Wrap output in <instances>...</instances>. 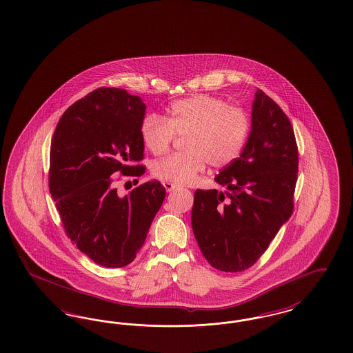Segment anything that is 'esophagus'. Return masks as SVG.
Listing matches in <instances>:
<instances>
[{
	"instance_id": "obj_1",
	"label": "esophagus",
	"mask_w": 353,
	"mask_h": 353,
	"mask_svg": "<svg viewBox=\"0 0 353 353\" xmlns=\"http://www.w3.org/2000/svg\"><path fill=\"white\" fill-rule=\"evenodd\" d=\"M163 185H164V188H165V190H167L168 193H170V192H173L174 189H177V186H176V185H173V183H163Z\"/></svg>"
}]
</instances>
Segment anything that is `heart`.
<instances>
[{"label":"heart","instance_id":"heart-1","mask_svg":"<svg viewBox=\"0 0 353 353\" xmlns=\"http://www.w3.org/2000/svg\"><path fill=\"white\" fill-rule=\"evenodd\" d=\"M251 132V118L240 108L210 96H194L170 103L165 118L148 115L141 125V141L154 155L170 150L176 137H185L183 154L156 161L157 180L183 186L193 183L206 163L222 168L239 157Z\"/></svg>","mask_w":353,"mask_h":353}]
</instances>
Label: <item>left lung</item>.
I'll list each match as a JSON object with an SVG mask.
<instances>
[{"mask_svg":"<svg viewBox=\"0 0 353 353\" xmlns=\"http://www.w3.org/2000/svg\"><path fill=\"white\" fill-rule=\"evenodd\" d=\"M251 132L239 157L215 176L218 192H194L192 227L208 263L241 272L259 260L293 212L298 148L281 108L257 89Z\"/></svg>","mask_w":353,"mask_h":353,"instance_id":"1","label":"left lung"}]
</instances>
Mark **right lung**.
Segmentation results:
<instances>
[{
	"instance_id": "obj_1",
	"label": "right lung",
	"mask_w": 353,
	"mask_h": 353,
	"mask_svg": "<svg viewBox=\"0 0 353 353\" xmlns=\"http://www.w3.org/2000/svg\"><path fill=\"white\" fill-rule=\"evenodd\" d=\"M145 105L125 89L99 88L61 115L50 151V193L77 248L106 268L126 267L139 252L165 188L157 180L119 197L114 176L139 177Z\"/></svg>"
}]
</instances>
